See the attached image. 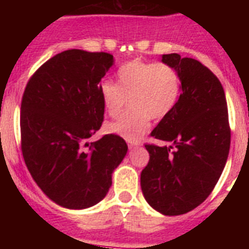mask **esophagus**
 Segmentation results:
<instances>
[{
	"label": "esophagus",
	"instance_id": "1",
	"mask_svg": "<svg viewBox=\"0 0 249 249\" xmlns=\"http://www.w3.org/2000/svg\"><path fill=\"white\" fill-rule=\"evenodd\" d=\"M126 143H128L129 148H133V147H137V146H141V141H130V140H128V141H126Z\"/></svg>",
	"mask_w": 249,
	"mask_h": 249
}]
</instances>
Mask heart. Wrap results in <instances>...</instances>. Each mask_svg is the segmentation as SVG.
Wrapping results in <instances>:
<instances>
[{
	"mask_svg": "<svg viewBox=\"0 0 249 249\" xmlns=\"http://www.w3.org/2000/svg\"><path fill=\"white\" fill-rule=\"evenodd\" d=\"M102 106L111 117L132 108L109 123V133L124 140H140L148 132L151 119L160 120L173 111L181 95V77L169 64L130 60L117 71V84L106 80L99 88Z\"/></svg>",
	"mask_w": 249,
	"mask_h": 249,
	"instance_id": "obj_1",
	"label": "heart"
}]
</instances>
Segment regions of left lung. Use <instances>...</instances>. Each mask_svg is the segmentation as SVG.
I'll use <instances>...</instances> for the list:
<instances>
[{
  "label": "left lung",
  "instance_id": "8db88e82",
  "mask_svg": "<svg viewBox=\"0 0 249 249\" xmlns=\"http://www.w3.org/2000/svg\"><path fill=\"white\" fill-rule=\"evenodd\" d=\"M181 77V95L173 111L151 132L169 146L144 144L150 154L141 173L148 204L165 216L193 211L209 196L230 150V125L224 88L209 68L193 58L164 54Z\"/></svg>",
  "mask_w": 249,
  "mask_h": 249
}]
</instances>
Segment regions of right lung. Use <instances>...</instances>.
Returning a JSON list of instances; mask_svg holds the SVG:
<instances>
[{
  "label": "right lung",
  "instance_id": "obj_1",
  "mask_svg": "<svg viewBox=\"0 0 249 249\" xmlns=\"http://www.w3.org/2000/svg\"><path fill=\"white\" fill-rule=\"evenodd\" d=\"M112 64L108 53L71 49L45 62L25 86L20 107L25 165L45 195L64 208L99 203L128 151L116 134L86 142L103 123L99 88Z\"/></svg>",
  "mask_w": 249,
  "mask_h": 249
}]
</instances>
